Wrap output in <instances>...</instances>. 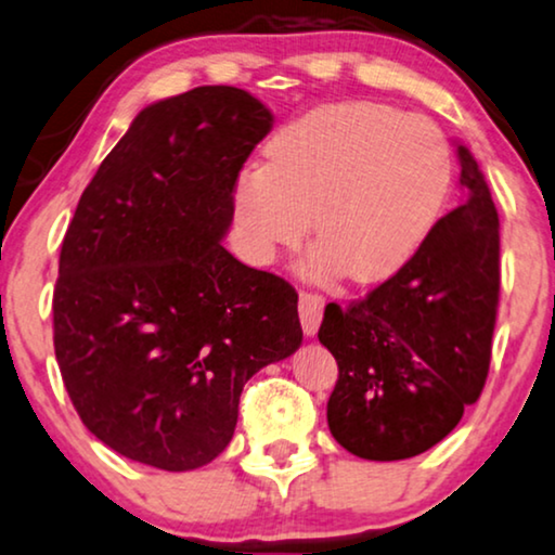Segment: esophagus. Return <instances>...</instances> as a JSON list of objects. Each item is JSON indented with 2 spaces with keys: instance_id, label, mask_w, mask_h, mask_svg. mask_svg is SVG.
Returning <instances> with one entry per match:
<instances>
[{
  "instance_id": "obj_1",
  "label": "esophagus",
  "mask_w": 555,
  "mask_h": 555,
  "mask_svg": "<svg viewBox=\"0 0 555 555\" xmlns=\"http://www.w3.org/2000/svg\"><path fill=\"white\" fill-rule=\"evenodd\" d=\"M324 296L311 294V292H301L299 296V317H301V326L307 337H314L319 324H322L324 317Z\"/></svg>"
}]
</instances>
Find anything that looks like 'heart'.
Masks as SVG:
<instances>
[{
    "mask_svg": "<svg viewBox=\"0 0 555 555\" xmlns=\"http://www.w3.org/2000/svg\"><path fill=\"white\" fill-rule=\"evenodd\" d=\"M271 160L246 168L233 218L248 256L274 261L311 229L307 274L357 284L395 276L440 221L455 160L440 125L374 100H341L288 120Z\"/></svg>",
    "mask_w": 555,
    "mask_h": 555,
    "instance_id": "obj_1",
    "label": "heart"
}]
</instances>
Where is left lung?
<instances>
[{
    "label": "left lung",
    "mask_w": 555,
    "mask_h": 555,
    "mask_svg": "<svg viewBox=\"0 0 555 555\" xmlns=\"http://www.w3.org/2000/svg\"><path fill=\"white\" fill-rule=\"evenodd\" d=\"M460 206L362 301L326 304L319 341L339 364L326 423L364 460L448 437L486 387L501 294V223L478 160L457 145Z\"/></svg>",
    "instance_id": "1"
}]
</instances>
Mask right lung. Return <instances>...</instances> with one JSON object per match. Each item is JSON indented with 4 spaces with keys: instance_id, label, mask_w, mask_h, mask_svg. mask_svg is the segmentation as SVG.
<instances>
[{
    "instance_id": "add662e5",
    "label": "right lung",
    "mask_w": 555,
    "mask_h": 555,
    "mask_svg": "<svg viewBox=\"0 0 555 555\" xmlns=\"http://www.w3.org/2000/svg\"><path fill=\"white\" fill-rule=\"evenodd\" d=\"M271 125L229 85L158 100L69 221L54 354L85 427L135 463L183 473L221 455L246 382L301 345L294 286L221 244L238 170Z\"/></svg>"
}]
</instances>
